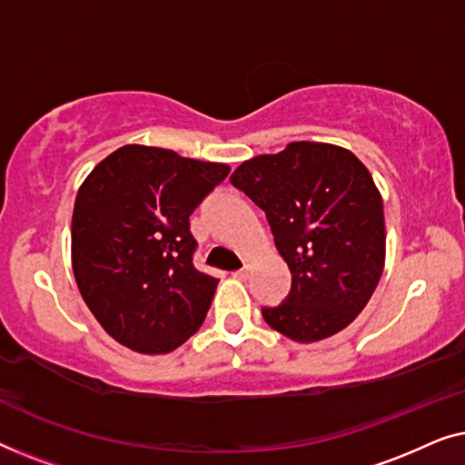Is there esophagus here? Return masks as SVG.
Listing matches in <instances>:
<instances>
[{
    "instance_id": "esophagus-1",
    "label": "esophagus",
    "mask_w": 465,
    "mask_h": 465,
    "mask_svg": "<svg viewBox=\"0 0 465 465\" xmlns=\"http://www.w3.org/2000/svg\"><path fill=\"white\" fill-rule=\"evenodd\" d=\"M232 277L234 279H241V282H243V279L250 277V266H245V269H241V271H234Z\"/></svg>"
}]
</instances>
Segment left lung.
I'll return each mask as SVG.
<instances>
[{"mask_svg":"<svg viewBox=\"0 0 465 465\" xmlns=\"http://www.w3.org/2000/svg\"><path fill=\"white\" fill-rule=\"evenodd\" d=\"M231 182L266 213L292 272L288 298L262 309L264 322L296 342L347 328L385 266L383 199L364 163L341 145L292 142L241 163Z\"/></svg>","mask_w":465,"mask_h":465,"instance_id":"left-lung-1","label":"left lung"}]
</instances>
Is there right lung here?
<instances>
[{
    "mask_svg": "<svg viewBox=\"0 0 465 465\" xmlns=\"http://www.w3.org/2000/svg\"><path fill=\"white\" fill-rule=\"evenodd\" d=\"M224 163L123 145L78 190L72 266L86 307L137 353H169L205 320L218 279L196 271L190 213L228 175Z\"/></svg>",
    "mask_w": 465,
    "mask_h": 465,
    "instance_id": "right-lung-1",
    "label": "right lung"
}]
</instances>
